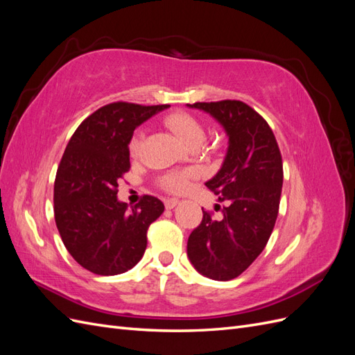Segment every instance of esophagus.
I'll use <instances>...</instances> for the list:
<instances>
[{
	"mask_svg": "<svg viewBox=\"0 0 355 355\" xmlns=\"http://www.w3.org/2000/svg\"><path fill=\"white\" fill-rule=\"evenodd\" d=\"M178 204H179V200H178V198H167V200H164V206H166L167 210L175 209V207L178 206Z\"/></svg>",
	"mask_w": 355,
	"mask_h": 355,
	"instance_id": "34e87169",
	"label": "esophagus"
}]
</instances>
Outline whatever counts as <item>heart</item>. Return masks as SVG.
<instances>
[{
  "label": "heart",
  "mask_w": 355,
  "mask_h": 355,
  "mask_svg": "<svg viewBox=\"0 0 355 355\" xmlns=\"http://www.w3.org/2000/svg\"><path fill=\"white\" fill-rule=\"evenodd\" d=\"M166 125L171 132H175L187 146L200 145L206 137V128L196 115L185 111L171 112L164 118ZM141 144V135H136L132 141V151H137ZM161 188L170 192H184L189 185V173L188 171H173L159 179Z\"/></svg>",
  "instance_id": "1"
}]
</instances>
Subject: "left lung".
Wrapping results in <instances>:
<instances>
[{"label":"left lung","instance_id":"1","mask_svg":"<svg viewBox=\"0 0 355 355\" xmlns=\"http://www.w3.org/2000/svg\"><path fill=\"white\" fill-rule=\"evenodd\" d=\"M188 106L210 114L230 139L220 170L206 182L228 206L220 219L202 210L188 239V257L201 275L228 282L253 263L271 237L283 187L280 148L271 127L241 101Z\"/></svg>","mask_w":355,"mask_h":355}]
</instances>
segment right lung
Masks as SVG:
<instances>
[{"label":"right lung","mask_w":355,"mask_h":355,"mask_svg":"<svg viewBox=\"0 0 355 355\" xmlns=\"http://www.w3.org/2000/svg\"><path fill=\"white\" fill-rule=\"evenodd\" d=\"M168 105L114 102L94 111L67 145L55 180V220L63 244L98 275L123 274L142 259L146 231L164 211L153 196L128 209L118 201V179L130 168L133 132Z\"/></svg>","instance_id":"right-lung-1"}]
</instances>
